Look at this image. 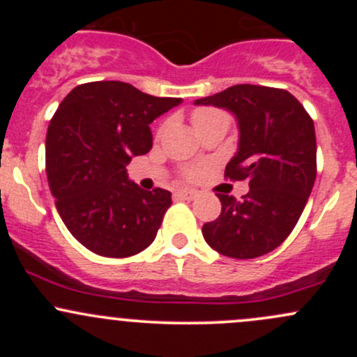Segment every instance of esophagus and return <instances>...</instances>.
Here are the masks:
<instances>
[{
  "mask_svg": "<svg viewBox=\"0 0 357 357\" xmlns=\"http://www.w3.org/2000/svg\"><path fill=\"white\" fill-rule=\"evenodd\" d=\"M176 195L179 197L181 200H195L199 197V192L197 190H190V188H183L176 192Z\"/></svg>",
  "mask_w": 357,
  "mask_h": 357,
  "instance_id": "obj_1",
  "label": "esophagus"
}]
</instances>
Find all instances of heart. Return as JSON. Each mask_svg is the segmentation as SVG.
<instances>
[{
    "mask_svg": "<svg viewBox=\"0 0 357 357\" xmlns=\"http://www.w3.org/2000/svg\"><path fill=\"white\" fill-rule=\"evenodd\" d=\"M218 117H228V115L222 114V112H219L215 109H207V107H202V109L193 110L192 124H193V128H195V126L202 124V122L211 121V119H218ZM199 176H200V169L192 167V169H188V171H186V178H188V179H197Z\"/></svg>",
    "mask_w": 357,
    "mask_h": 357,
    "instance_id": "obj_1",
    "label": "heart"
}]
</instances>
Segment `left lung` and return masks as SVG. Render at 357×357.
Here are the masks:
<instances>
[{
  "mask_svg": "<svg viewBox=\"0 0 357 357\" xmlns=\"http://www.w3.org/2000/svg\"><path fill=\"white\" fill-rule=\"evenodd\" d=\"M195 105L233 112L238 152L225 178L248 179L242 200L218 193L221 214L205 222V242L233 259H254L282 245L297 225L316 179V135L311 115L287 89L236 84Z\"/></svg>",
  "mask_w": 357,
  "mask_h": 357,
  "instance_id": "1",
  "label": "left lung"
}]
</instances>
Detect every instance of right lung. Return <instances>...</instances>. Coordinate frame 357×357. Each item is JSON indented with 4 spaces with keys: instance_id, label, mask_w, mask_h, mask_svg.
<instances>
[{
    "instance_id": "add662e5",
    "label": "right lung",
    "mask_w": 357,
    "mask_h": 357,
    "mask_svg": "<svg viewBox=\"0 0 357 357\" xmlns=\"http://www.w3.org/2000/svg\"><path fill=\"white\" fill-rule=\"evenodd\" d=\"M121 81L79 84L46 132V176L56 211L79 243L103 257H129L155 240L171 192H145L126 165L152 149L150 124L179 105Z\"/></svg>"
}]
</instances>
